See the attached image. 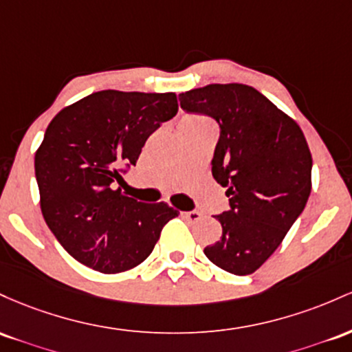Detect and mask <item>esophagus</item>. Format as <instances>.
Wrapping results in <instances>:
<instances>
[{"mask_svg": "<svg viewBox=\"0 0 352 352\" xmlns=\"http://www.w3.org/2000/svg\"><path fill=\"white\" fill-rule=\"evenodd\" d=\"M183 218L189 221V223H196V221H199L203 218V212L199 211H188V212H183Z\"/></svg>", "mask_w": 352, "mask_h": 352, "instance_id": "34e87169", "label": "esophagus"}]
</instances>
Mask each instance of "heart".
Instances as JSON below:
<instances>
[{
	"mask_svg": "<svg viewBox=\"0 0 352 352\" xmlns=\"http://www.w3.org/2000/svg\"><path fill=\"white\" fill-rule=\"evenodd\" d=\"M208 118L203 114H188L181 121V126H189V124H199V123H208Z\"/></svg>",
	"mask_w": 352,
	"mask_h": 352,
	"instance_id": "heart-1",
	"label": "heart"
}]
</instances>
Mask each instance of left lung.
<instances>
[{
	"label": "left lung",
	"instance_id": "8db88e82",
	"mask_svg": "<svg viewBox=\"0 0 352 352\" xmlns=\"http://www.w3.org/2000/svg\"><path fill=\"white\" fill-rule=\"evenodd\" d=\"M181 108L218 121L212 176L231 209L214 216L223 236L204 254L236 276L258 270L278 250L311 192L309 146L302 129L252 86L208 85L179 94Z\"/></svg>",
	"mask_w": 352,
	"mask_h": 352
}]
</instances>
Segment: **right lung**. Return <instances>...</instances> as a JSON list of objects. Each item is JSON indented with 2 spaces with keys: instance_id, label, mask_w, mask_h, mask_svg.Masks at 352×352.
<instances>
[{
  "instance_id": "add662e5",
  "label": "right lung",
  "mask_w": 352,
  "mask_h": 352,
  "mask_svg": "<svg viewBox=\"0 0 352 352\" xmlns=\"http://www.w3.org/2000/svg\"><path fill=\"white\" fill-rule=\"evenodd\" d=\"M177 113L176 93L106 89L51 120L34 155L43 218L63 248L94 271L133 270L179 214L114 189L161 123Z\"/></svg>"
}]
</instances>
